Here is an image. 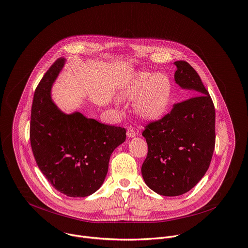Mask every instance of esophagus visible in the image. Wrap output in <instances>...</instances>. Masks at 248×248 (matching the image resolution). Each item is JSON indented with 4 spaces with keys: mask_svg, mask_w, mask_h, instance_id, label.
<instances>
[{
    "mask_svg": "<svg viewBox=\"0 0 248 248\" xmlns=\"http://www.w3.org/2000/svg\"><path fill=\"white\" fill-rule=\"evenodd\" d=\"M126 136L128 138H132V137H135L136 136V131L133 127H128L127 130H126Z\"/></svg>",
    "mask_w": 248,
    "mask_h": 248,
    "instance_id": "obj_1",
    "label": "esophagus"
}]
</instances>
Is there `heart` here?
Listing matches in <instances>:
<instances>
[{
  "label": "heart",
  "instance_id": "heart-1",
  "mask_svg": "<svg viewBox=\"0 0 248 248\" xmlns=\"http://www.w3.org/2000/svg\"><path fill=\"white\" fill-rule=\"evenodd\" d=\"M171 82L163 74L138 73L122 92V97L135 100L136 113L145 120H156L164 115L171 100Z\"/></svg>",
  "mask_w": 248,
  "mask_h": 248
}]
</instances>
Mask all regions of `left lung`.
Wrapping results in <instances>:
<instances>
[{"label":"left lung","instance_id":"1","mask_svg":"<svg viewBox=\"0 0 248 248\" xmlns=\"http://www.w3.org/2000/svg\"><path fill=\"white\" fill-rule=\"evenodd\" d=\"M176 84L193 96L173 105L170 114L150 123L142 135L148 154L141 172L158 195L175 197L194 188L207 171L215 146V109L196 70L175 61Z\"/></svg>","mask_w":248,"mask_h":248}]
</instances>
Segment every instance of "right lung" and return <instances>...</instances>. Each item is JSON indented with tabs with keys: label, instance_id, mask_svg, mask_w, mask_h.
<instances>
[{
	"label": "right lung",
	"instance_id": "right-lung-1",
	"mask_svg": "<svg viewBox=\"0 0 248 248\" xmlns=\"http://www.w3.org/2000/svg\"><path fill=\"white\" fill-rule=\"evenodd\" d=\"M58 58L38 85L32 104L30 141L42 173L58 192L72 198L95 193L103 184L114 150L125 141V129L63 113L51 88L65 65Z\"/></svg>",
	"mask_w": 248,
	"mask_h": 248
}]
</instances>
